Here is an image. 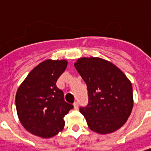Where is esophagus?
<instances>
[{"instance_id": "1", "label": "esophagus", "mask_w": 151, "mask_h": 151, "mask_svg": "<svg viewBox=\"0 0 151 151\" xmlns=\"http://www.w3.org/2000/svg\"><path fill=\"white\" fill-rule=\"evenodd\" d=\"M73 106H74V109L78 108V101H75L73 103Z\"/></svg>"}]
</instances>
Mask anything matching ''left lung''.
<instances>
[{"label": "left lung", "mask_w": 151, "mask_h": 151, "mask_svg": "<svg viewBox=\"0 0 151 151\" xmlns=\"http://www.w3.org/2000/svg\"><path fill=\"white\" fill-rule=\"evenodd\" d=\"M74 67L87 85L88 105L79 111L88 128L101 134L121 128L134 106L129 79L114 64L99 57L79 58Z\"/></svg>", "instance_id": "left-lung-1"}]
</instances>
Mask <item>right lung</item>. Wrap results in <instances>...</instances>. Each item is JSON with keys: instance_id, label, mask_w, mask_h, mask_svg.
Returning a JSON list of instances; mask_svg holds the SVG:
<instances>
[{"instance_id": "add662e5", "label": "right lung", "mask_w": 151, "mask_h": 151, "mask_svg": "<svg viewBox=\"0 0 151 151\" xmlns=\"http://www.w3.org/2000/svg\"><path fill=\"white\" fill-rule=\"evenodd\" d=\"M68 66L66 60H46L28 74L16 94L18 118L24 128L41 138H50L62 131L64 116L73 108L64 101L56 83Z\"/></svg>"}]
</instances>
